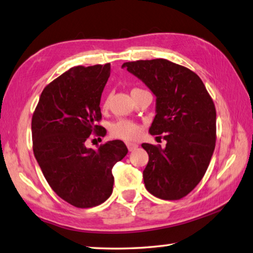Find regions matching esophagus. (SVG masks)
Here are the masks:
<instances>
[{
	"label": "esophagus",
	"mask_w": 253,
	"mask_h": 253,
	"mask_svg": "<svg viewBox=\"0 0 253 253\" xmlns=\"http://www.w3.org/2000/svg\"><path fill=\"white\" fill-rule=\"evenodd\" d=\"M126 146H127V149H128V151L130 152H132V151H134L137 146L136 143H132V142H126Z\"/></svg>",
	"instance_id": "esophagus-1"
}]
</instances>
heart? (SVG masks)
I'll list each match as a JSON object with an SVG mask.
<instances>
[{"mask_svg":"<svg viewBox=\"0 0 253 253\" xmlns=\"http://www.w3.org/2000/svg\"><path fill=\"white\" fill-rule=\"evenodd\" d=\"M108 104V99L104 100V107ZM111 135L119 139L132 141L135 140L141 134V126L134 122L121 120L112 125L110 128Z\"/></svg>","mask_w":253,"mask_h":253,"instance_id":"obj_1","label":"heart"}]
</instances>
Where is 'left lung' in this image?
I'll return each instance as SVG.
<instances>
[{"label":"left lung","mask_w":253,"mask_h":253,"mask_svg":"<svg viewBox=\"0 0 253 253\" xmlns=\"http://www.w3.org/2000/svg\"><path fill=\"white\" fill-rule=\"evenodd\" d=\"M122 68L142 80L156 97L150 134H163L166 146L143 143L149 163L143 170L146 189L155 197L175 201L201 182L216 143V109L202 79L166 59L136 60Z\"/></svg>","instance_id":"left-lung-1"}]
</instances>
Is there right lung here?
<instances>
[{"instance_id":"right-lung-1","label":"right lung","mask_w":253,"mask_h":253,"mask_svg":"<svg viewBox=\"0 0 253 253\" xmlns=\"http://www.w3.org/2000/svg\"><path fill=\"white\" fill-rule=\"evenodd\" d=\"M110 71V64L70 68L46 85L32 118L33 151L47 183L78 208L98 206L111 196L112 168L127 153L120 140L98 150L84 145L91 133H107L96 122Z\"/></svg>"}]
</instances>
